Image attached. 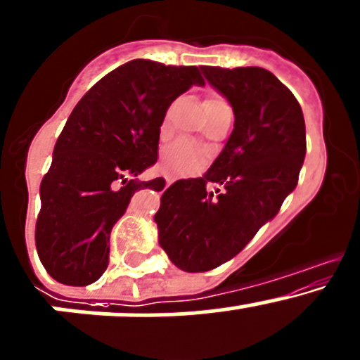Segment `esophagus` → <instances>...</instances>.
I'll use <instances>...</instances> for the list:
<instances>
[{
    "label": "esophagus",
    "mask_w": 360,
    "mask_h": 360,
    "mask_svg": "<svg viewBox=\"0 0 360 360\" xmlns=\"http://www.w3.org/2000/svg\"><path fill=\"white\" fill-rule=\"evenodd\" d=\"M174 181H176V179H174L172 176H165V186H170V184H172Z\"/></svg>",
    "instance_id": "34e87169"
}]
</instances>
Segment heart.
<instances>
[{"instance_id":"heart-1","label":"heart","mask_w":360,"mask_h":360,"mask_svg":"<svg viewBox=\"0 0 360 360\" xmlns=\"http://www.w3.org/2000/svg\"><path fill=\"white\" fill-rule=\"evenodd\" d=\"M217 101L222 100L212 98V100H207L205 103H217ZM167 119L169 115H165L164 126L167 124ZM207 160H209L207 150H203L202 146L190 141V139H176L169 146H165L164 153H162V167L167 170L169 174H174V176L196 172L207 164Z\"/></svg>"}]
</instances>
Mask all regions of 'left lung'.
Returning a JSON list of instances; mask_svg holds the SVG:
<instances>
[{
    "instance_id": "1",
    "label": "left lung",
    "mask_w": 360,
    "mask_h": 360,
    "mask_svg": "<svg viewBox=\"0 0 360 360\" xmlns=\"http://www.w3.org/2000/svg\"><path fill=\"white\" fill-rule=\"evenodd\" d=\"M234 112V129L202 177L170 184L155 214L158 243L174 266L205 272L241 252L297 188L305 120L293 93L260 67H202ZM219 184L221 191L206 190Z\"/></svg>"
}]
</instances>
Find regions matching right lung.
I'll return each mask as SVG.
<instances>
[{
	"mask_svg": "<svg viewBox=\"0 0 360 360\" xmlns=\"http://www.w3.org/2000/svg\"><path fill=\"white\" fill-rule=\"evenodd\" d=\"M191 86H205L198 67L138 58L100 79L75 105L39 188L36 248L53 279L69 286L100 279L110 231L132 195L164 190L162 177H134L157 162L167 108Z\"/></svg>",
	"mask_w": 360,
	"mask_h": 360,
	"instance_id": "add662e5",
	"label": "right lung"
}]
</instances>
